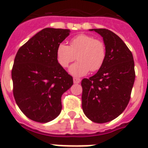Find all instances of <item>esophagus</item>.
Segmentation results:
<instances>
[{
	"instance_id": "esophagus-1",
	"label": "esophagus",
	"mask_w": 148,
	"mask_h": 148,
	"mask_svg": "<svg viewBox=\"0 0 148 148\" xmlns=\"http://www.w3.org/2000/svg\"><path fill=\"white\" fill-rule=\"evenodd\" d=\"M73 82H74V83L78 84V83H79L80 82H81V79H79V78H73Z\"/></svg>"
}]
</instances>
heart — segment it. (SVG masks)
Instances as JSON below:
<instances>
[{"label": "heart", "instance_id": "heart-1", "mask_svg": "<svg viewBox=\"0 0 148 148\" xmlns=\"http://www.w3.org/2000/svg\"><path fill=\"white\" fill-rule=\"evenodd\" d=\"M106 46L102 41L87 34H79L70 40V46L64 42L58 45L56 58L59 64L66 68L76 58L79 61L69 67L74 76H83L89 71L99 70L106 59Z\"/></svg>", "mask_w": 148, "mask_h": 148}]
</instances>
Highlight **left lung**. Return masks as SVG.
<instances>
[{
	"instance_id": "8db88e82",
	"label": "left lung",
	"mask_w": 148,
	"mask_h": 148,
	"mask_svg": "<svg viewBox=\"0 0 148 148\" xmlns=\"http://www.w3.org/2000/svg\"><path fill=\"white\" fill-rule=\"evenodd\" d=\"M103 37L106 59L89 79L82 81V107L95 123H106L124 112L129 102L135 79L132 52L118 35L107 29H91Z\"/></svg>"
}]
</instances>
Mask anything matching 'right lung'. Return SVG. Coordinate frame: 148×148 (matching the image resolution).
<instances>
[{
	"instance_id": "obj_1",
	"label": "right lung",
	"mask_w": 148,
	"mask_h": 148,
	"mask_svg": "<svg viewBox=\"0 0 148 148\" xmlns=\"http://www.w3.org/2000/svg\"><path fill=\"white\" fill-rule=\"evenodd\" d=\"M69 33L67 29L45 28L16 53L11 72L13 93L21 112L33 121L55 119L62 110V95L73 85V77L56 58L58 45Z\"/></svg>"
}]
</instances>
